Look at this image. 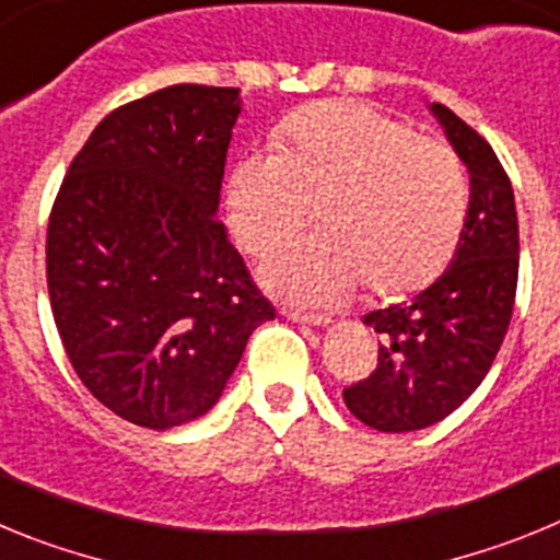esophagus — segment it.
<instances>
[{
    "instance_id": "obj_1",
    "label": "esophagus",
    "mask_w": 560,
    "mask_h": 560,
    "mask_svg": "<svg viewBox=\"0 0 560 560\" xmlns=\"http://www.w3.org/2000/svg\"><path fill=\"white\" fill-rule=\"evenodd\" d=\"M285 319L291 323H300V325H311V328H328L330 325V316L323 314H300V311H283Z\"/></svg>"
}]
</instances>
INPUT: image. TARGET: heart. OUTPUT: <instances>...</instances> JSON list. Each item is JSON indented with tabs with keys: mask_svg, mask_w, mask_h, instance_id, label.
<instances>
[{
	"mask_svg": "<svg viewBox=\"0 0 560 560\" xmlns=\"http://www.w3.org/2000/svg\"><path fill=\"white\" fill-rule=\"evenodd\" d=\"M323 198L325 232L291 237L260 264L271 294L311 308L345 303L364 280L375 291L432 280L457 244L468 182L446 142L415 137L364 103H316L285 122V151L255 148L235 165L232 232L264 252Z\"/></svg>",
	"mask_w": 560,
	"mask_h": 560,
	"instance_id": "obj_1",
	"label": "heart"
}]
</instances>
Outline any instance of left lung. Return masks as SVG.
<instances>
[{
  "mask_svg": "<svg viewBox=\"0 0 560 560\" xmlns=\"http://www.w3.org/2000/svg\"><path fill=\"white\" fill-rule=\"evenodd\" d=\"M468 171V210L452 264L409 303L370 311L378 368L345 389L350 412L378 432H418L448 418L491 370L518 283V221L508 173L452 108L429 103Z\"/></svg>",
  "mask_w": 560,
  "mask_h": 560,
  "instance_id": "obj_1",
  "label": "left lung"
}]
</instances>
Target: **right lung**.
I'll list each match as a JSON object with an SVG mask.
<instances>
[{
  "mask_svg": "<svg viewBox=\"0 0 560 560\" xmlns=\"http://www.w3.org/2000/svg\"><path fill=\"white\" fill-rule=\"evenodd\" d=\"M241 89L179 83L92 131L47 226V285L78 378L145 429L219 404L275 308L219 221Z\"/></svg>",
  "mask_w": 560,
  "mask_h": 560,
  "instance_id": "add662e5",
  "label": "right lung"
}]
</instances>
